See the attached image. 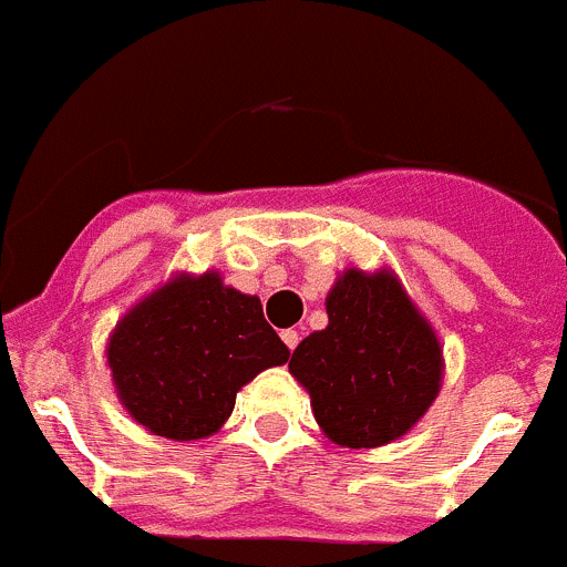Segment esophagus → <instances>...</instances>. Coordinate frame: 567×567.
<instances>
[{"label":"esophagus","mask_w":567,"mask_h":567,"mask_svg":"<svg viewBox=\"0 0 567 567\" xmlns=\"http://www.w3.org/2000/svg\"><path fill=\"white\" fill-rule=\"evenodd\" d=\"M282 342L288 344L290 351H293V348H297V344H299V333L293 331V328H288V331H282Z\"/></svg>","instance_id":"esophagus-1"}]
</instances>
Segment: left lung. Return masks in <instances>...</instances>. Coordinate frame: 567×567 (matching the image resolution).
Returning a JSON list of instances; mask_svg holds the SVG:
<instances>
[{
  "label": "left lung",
  "mask_w": 567,
  "mask_h": 567,
  "mask_svg": "<svg viewBox=\"0 0 567 567\" xmlns=\"http://www.w3.org/2000/svg\"><path fill=\"white\" fill-rule=\"evenodd\" d=\"M328 328L299 342L290 373L313 416L344 447L388 445L436 400L442 348L388 270H348L328 293Z\"/></svg>",
  "instance_id": "obj_1"
}]
</instances>
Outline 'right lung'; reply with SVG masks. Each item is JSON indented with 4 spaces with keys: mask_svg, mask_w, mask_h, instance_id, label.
<instances>
[{
    "mask_svg": "<svg viewBox=\"0 0 567 567\" xmlns=\"http://www.w3.org/2000/svg\"><path fill=\"white\" fill-rule=\"evenodd\" d=\"M288 357V344L265 322L262 302L225 288L219 274L167 282L107 342L122 405L147 431L176 442L223 427L236 391Z\"/></svg>",
    "mask_w": 567,
    "mask_h": 567,
    "instance_id": "1",
    "label": "right lung"
}]
</instances>
